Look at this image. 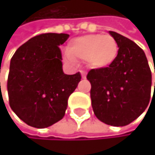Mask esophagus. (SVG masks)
I'll return each instance as SVG.
<instances>
[{
	"label": "esophagus",
	"instance_id": "1",
	"mask_svg": "<svg viewBox=\"0 0 155 155\" xmlns=\"http://www.w3.org/2000/svg\"><path fill=\"white\" fill-rule=\"evenodd\" d=\"M80 72H81V74H82V78H83V79H85V77H86V72L84 71H81Z\"/></svg>",
	"mask_w": 155,
	"mask_h": 155
}]
</instances>
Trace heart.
Here are the masks:
<instances>
[{
    "label": "heart",
    "mask_w": 155,
    "mask_h": 155,
    "mask_svg": "<svg viewBox=\"0 0 155 155\" xmlns=\"http://www.w3.org/2000/svg\"><path fill=\"white\" fill-rule=\"evenodd\" d=\"M119 47L116 40L110 35L88 34L72 39L67 46L66 58L87 61L93 69H107L118 57Z\"/></svg>",
    "instance_id": "b5f03b06"
}]
</instances>
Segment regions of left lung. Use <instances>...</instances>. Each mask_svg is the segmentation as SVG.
<instances>
[{"instance_id":"obj_1","label":"left lung","mask_w":155,"mask_h":155,"mask_svg":"<svg viewBox=\"0 0 155 155\" xmlns=\"http://www.w3.org/2000/svg\"><path fill=\"white\" fill-rule=\"evenodd\" d=\"M109 33L118 44V57L107 69L89 71L86 78L91 84L97 118L110 126L124 127L138 118L150 102L152 72L138 45L117 32Z\"/></svg>"}]
</instances>
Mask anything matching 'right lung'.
I'll list each match as a JSON object with an SVG mask.
<instances>
[{
  "label": "right lung",
  "instance_id": "add662e5",
  "mask_svg": "<svg viewBox=\"0 0 155 155\" xmlns=\"http://www.w3.org/2000/svg\"><path fill=\"white\" fill-rule=\"evenodd\" d=\"M66 33H45L29 39L15 51L7 81L9 104L27 124L48 127L61 120L68 98L81 81V74H65L59 45Z\"/></svg>",
  "mask_w": 155,
  "mask_h": 155
}]
</instances>
